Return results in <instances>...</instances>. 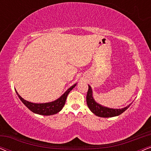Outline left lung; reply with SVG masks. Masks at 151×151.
Wrapping results in <instances>:
<instances>
[{
	"label": "left lung",
	"instance_id": "left-lung-1",
	"mask_svg": "<svg viewBox=\"0 0 151 151\" xmlns=\"http://www.w3.org/2000/svg\"><path fill=\"white\" fill-rule=\"evenodd\" d=\"M86 104L91 111L97 116L101 117H112L118 116L124 112L131 106L132 103L122 109H111L102 106L96 102V101L94 100L93 96L92 88L88 85V89L87 95H86Z\"/></svg>",
	"mask_w": 151,
	"mask_h": 151
}]
</instances>
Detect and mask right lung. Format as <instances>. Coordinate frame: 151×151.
Segmentation results:
<instances>
[{
    "instance_id": "1",
    "label": "right lung",
    "mask_w": 151,
    "mask_h": 151,
    "mask_svg": "<svg viewBox=\"0 0 151 151\" xmlns=\"http://www.w3.org/2000/svg\"><path fill=\"white\" fill-rule=\"evenodd\" d=\"M77 83L73 84V86H71V87L66 91L64 93L63 95L60 97L59 98H58L57 100H55L53 102H47V103H33L29 101H27L24 100L19 94L18 93V92L16 91V94L18 95V98H20V100L22 101V102L31 111H32L33 113H36V114L39 115H51L56 114L58 112H60L62 109H63V106H65L66 100H67L68 94L69 93V92L73 89V88L76 86Z\"/></svg>"
}]
</instances>
